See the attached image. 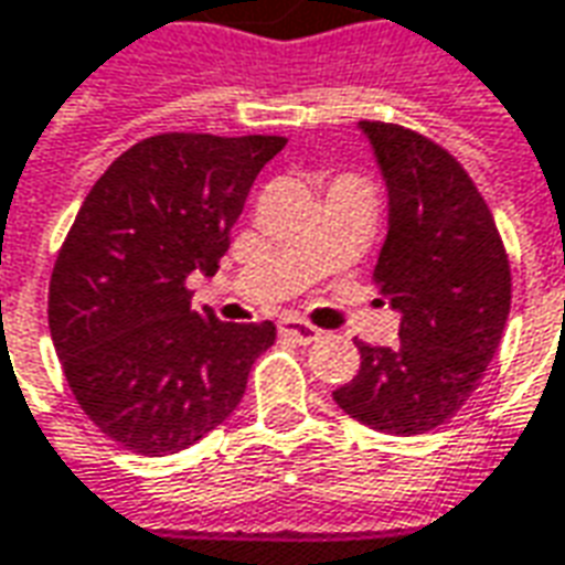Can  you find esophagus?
Returning a JSON list of instances; mask_svg holds the SVG:
<instances>
[{"mask_svg":"<svg viewBox=\"0 0 565 565\" xmlns=\"http://www.w3.org/2000/svg\"><path fill=\"white\" fill-rule=\"evenodd\" d=\"M279 331L286 334V338L298 340V343H313V340H319V328L310 326V322H301V319H282L279 322Z\"/></svg>","mask_w":565,"mask_h":565,"instance_id":"34e87169","label":"esophagus"}]
</instances>
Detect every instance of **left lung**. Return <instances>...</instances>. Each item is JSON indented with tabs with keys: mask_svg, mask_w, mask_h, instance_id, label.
I'll return each mask as SVG.
<instances>
[{
	"mask_svg": "<svg viewBox=\"0 0 565 565\" xmlns=\"http://www.w3.org/2000/svg\"><path fill=\"white\" fill-rule=\"evenodd\" d=\"M390 194L374 282L402 313L398 347L359 343L334 402L386 435L444 426L481 386L511 310V267L481 191L450 151L407 127L362 121Z\"/></svg>",
	"mask_w": 565,
	"mask_h": 565,
	"instance_id": "1",
	"label": "left lung"
}]
</instances>
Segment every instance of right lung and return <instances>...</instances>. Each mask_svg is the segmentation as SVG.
I'll list each match as a JSON object with an SVG mask.
<instances>
[{"label": "right lung", "instance_id": "right-lung-1", "mask_svg": "<svg viewBox=\"0 0 565 565\" xmlns=\"http://www.w3.org/2000/svg\"><path fill=\"white\" fill-rule=\"evenodd\" d=\"M282 136H148L111 161L60 246L47 326L75 402L124 450L179 454L225 423L274 322L191 310Z\"/></svg>", "mask_w": 565, "mask_h": 565}]
</instances>
